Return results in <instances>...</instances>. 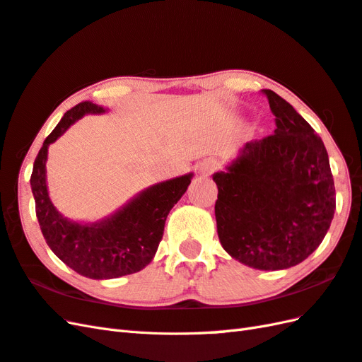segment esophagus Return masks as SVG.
<instances>
[{
  "label": "esophagus",
  "mask_w": 362,
  "mask_h": 362,
  "mask_svg": "<svg viewBox=\"0 0 362 362\" xmlns=\"http://www.w3.org/2000/svg\"><path fill=\"white\" fill-rule=\"evenodd\" d=\"M218 166H220V165H218L217 160H214V159H206L205 162H202L200 170H202V173H205V174H212V173L218 170Z\"/></svg>",
  "instance_id": "1"
}]
</instances>
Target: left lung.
I'll return each instance as SVG.
<instances>
[{
    "mask_svg": "<svg viewBox=\"0 0 362 362\" xmlns=\"http://www.w3.org/2000/svg\"><path fill=\"white\" fill-rule=\"evenodd\" d=\"M274 134L247 142L217 183L216 220L225 251L246 266L280 271L305 260L330 228L335 183L321 137L272 90Z\"/></svg>",
    "mask_w": 362,
    "mask_h": 362,
    "instance_id": "obj_1",
    "label": "left lung"
}]
</instances>
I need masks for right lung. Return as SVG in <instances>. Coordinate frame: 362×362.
<instances>
[{
    "instance_id": "1",
    "label": "right lung",
    "mask_w": 362,
    "mask_h": 362,
    "mask_svg": "<svg viewBox=\"0 0 362 362\" xmlns=\"http://www.w3.org/2000/svg\"><path fill=\"white\" fill-rule=\"evenodd\" d=\"M104 111L105 108L90 100L69 110L44 141L30 177L36 217L45 242L61 262L93 280L134 274L151 263L163 237L166 217L192 179V173H189L153 185L113 216L96 223L82 225L64 217L53 206L45 183L49 145L84 115Z\"/></svg>"
}]
</instances>
